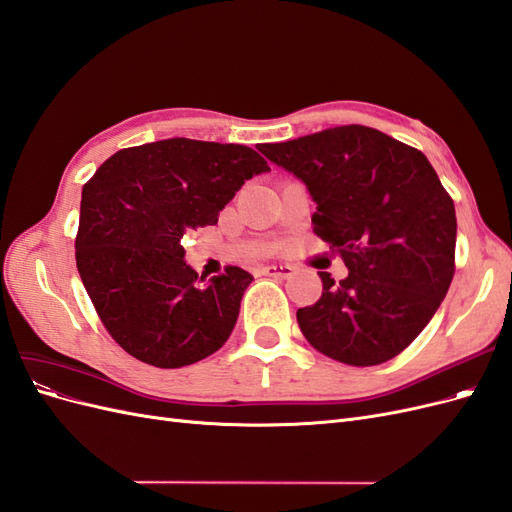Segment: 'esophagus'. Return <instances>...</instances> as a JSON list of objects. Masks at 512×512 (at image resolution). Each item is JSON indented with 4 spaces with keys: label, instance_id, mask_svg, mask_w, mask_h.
I'll return each mask as SVG.
<instances>
[{
    "label": "esophagus",
    "instance_id": "1",
    "mask_svg": "<svg viewBox=\"0 0 512 512\" xmlns=\"http://www.w3.org/2000/svg\"><path fill=\"white\" fill-rule=\"evenodd\" d=\"M294 273V269L290 265H267L262 267V275H269V277H290Z\"/></svg>",
    "mask_w": 512,
    "mask_h": 512
}]
</instances>
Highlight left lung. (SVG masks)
<instances>
[{"mask_svg": "<svg viewBox=\"0 0 512 512\" xmlns=\"http://www.w3.org/2000/svg\"><path fill=\"white\" fill-rule=\"evenodd\" d=\"M260 151L305 183L314 232L348 275L320 271L322 297L297 312L307 342L367 367L408 348L438 312L455 273L457 218L421 151L365 126H337Z\"/></svg>", "mask_w": 512, "mask_h": 512, "instance_id": "8db88e82", "label": "left lung"}]
</instances>
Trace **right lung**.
<instances>
[{"mask_svg": "<svg viewBox=\"0 0 512 512\" xmlns=\"http://www.w3.org/2000/svg\"><path fill=\"white\" fill-rule=\"evenodd\" d=\"M267 170L252 147L166 138L117 151L83 185L76 269L106 331L134 359L175 369L224 346L254 277L226 267L205 282L181 241L218 224L245 179Z\"/></svg>", "mask_w": 512, "mask_h": 512, "instance_id": "1", "label": "right lung"}]
</instances>
